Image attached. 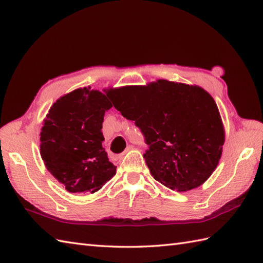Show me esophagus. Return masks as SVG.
<instances>
[{"instance_id": "obj_1", "label": "esophagus", "mask_w": 263, "mask_h": 263, "mask_svg": "<svg viewBox=\"0 0 263 263\" xmlns=\"http://www.w3.org/2000/svg\"><path fill=\"white\" fill-rule=\"evenodd\" d=\"M131 149H133V146H127V148H126V149L124 150V153H123V154H121V155L119 156V158L121 159V158L123 157V156H124V155H125V154H126L127 152H130V150H131Z\"/></svg>"}]
</instances>
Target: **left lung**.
<instances>
[{
    "instance_id": "left-lung-1",
    "label": "left lung",
    "mask_w": 263,
    "mask_h": 263,
    "mask_svg": "<svg viewBox=\"0 0 263 263\" xmlns=\"http://www.w3.org/2000/svg\"><path fill=\"white\" fill-rule=\"evenodd\" d=\"M107 97L140 127L149 146L143 158L156 181L185 192L216 170L225 130L217 104L204 89L159 79L109 89Z\"/></svg>"
}]
</instances>
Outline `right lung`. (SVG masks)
<instances>
[{
    "label": "right lung",
    "instance_id": "add662e5",
    "mask_svg": "<svg viewBox=\"0 0 263 263\" xmlns=\"http://www.w3.org/2000/svg\"><path fill=\"white\" fill-rule=\"evenodd\" d=\"M107 93L79 88L49 108L41 130V156L48 172L70 193H95L116 174L102 146Z\"/></svg>",
    "mask_w": 263,
    "mask_h": 263
}]
</instances>
